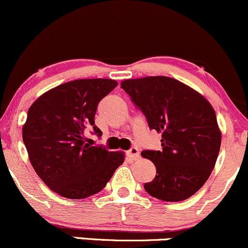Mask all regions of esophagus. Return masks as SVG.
<instances>
[{"instance_id":"obj_1","label":"esophagus","mask_w":248,"mask_h":248,"mask_svg":"<svg viewBox=\"0 0 248 248\" xmlns=\"http://www.w3.org/2000/svg\"><path fill=\"white\" fill-rule=\"evenodd\" d=\"M127 155H129L131 159L137 160L140 158V152H139V150L137 147H132L131 150L127 151Z\"/></svg>"}]
</instances>
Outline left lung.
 <instances>
[{
  "mask_svg": "<svg viewBox=\"0 0 248 248\" xmlns=\"http://www.w3.org/2000/svg\"><path fill=\"white\" fill-rule=\"evenodd\" d=\"M121 87L144 113L150 129L161 133V151L141 152L156 168L145 190L165 202L193 196L210 176L222 142L210 102L168 77L129 78Z\"/></svg>",
  "mask_w": 248,
  "mask_h": 248,
  "instance_id": "8db88e82",
  "label": "left lung"
}]
</instances>
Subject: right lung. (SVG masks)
Instances as JSON below:
<instances>
[{
    "label": "right lung",
    "mask_w": 248,
    "mask_h": 248,
    "mask_svg": "<svg viewBox=\"0 0 248 248\" xmlns=\"http://www.w3.org/2000/svg\"><path fill=\"white\" fill-rule=\"evenodd\" d=\"M111 78H81L47 90L32 103L23 141L38 176L60 196L80 200L97 194L124 162V152L87 144L97 104L117 86Z\"/></svg>",
    "instance_id": "obj_1"
}]
</instances>
